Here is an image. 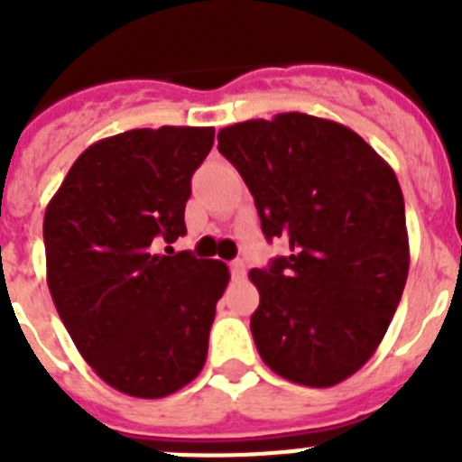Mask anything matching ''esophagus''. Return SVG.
<instances>
[{"mask_svg":"<svg viewBox=\"0 0 462 462\" xmlns=\"http://www.w3.org/2000/svg\"><path fill=\"white\" fill-rule=\"evenodd\" d=\"M231 277H234V280H243L245 277V263L243 261H231Z\"/></svg>","mask_w":462,"mask_h":462,"instance_id":"34e87169","label":"esophagus"}]
</instances>
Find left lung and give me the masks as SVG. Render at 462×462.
<instances>
[{
	"mask_svg": "<svg viewBox=\"0 0 462 462\" xmlns=\"http://www.w3.org/2000/svg\"><path fill=\"white\" fill-rule=\"evenodd\" d=\"M217 141L254 196L263 236L289 247L250 271L259 356L293 383L345 382L377 352L410 271L393 169L349 126L305 113L224 126Z\"/></svg>",
	"mask_w": 462,
	"mask_h": 462,
	"instance_id": "obj_1",
	"label": "left lung"
}]
</instances>
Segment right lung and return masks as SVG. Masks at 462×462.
<instances>
[{
  "instance_id": "1",
  "label": "right lung",
  "mask_w": 462,
  "mask_h": 462,
  "mask_svg": "<svg viewBox=\"0 0 462 462\" xmlns=\"http://www.w3.org/2000/svg\"><path fill=\"white\" fill-rule=\"evenodd\" d=\"M212 141V126L101 138L73 162L46 208L52 303L80 356L120 393L164 398L206 365L226 263L157 247L187 234L191 175Z\"/></svg>"
}]
</instances>
